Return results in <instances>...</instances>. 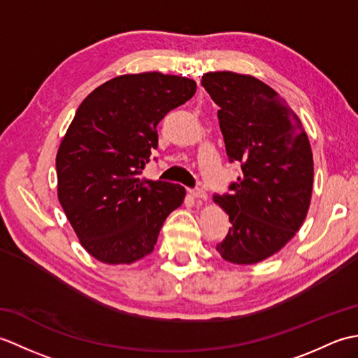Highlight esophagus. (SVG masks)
Segmentation results:
<instances>
[{
	"label": "esophagus",
	"instance_id": "1",
	"mask_svg": "<svg viewBox=\"0 0 358 358\" xmlns=\"http://www.w3.org/2000/svg\"><path fill=\"white\" fill-rule=\"evenodd\" d=\"M189 194H191L196 200H201V201L208 200V194H206V191H203V189H191Z\"/></svg>",
	"mask_w": 358,
	"mask_h": 358
}]
</instances>
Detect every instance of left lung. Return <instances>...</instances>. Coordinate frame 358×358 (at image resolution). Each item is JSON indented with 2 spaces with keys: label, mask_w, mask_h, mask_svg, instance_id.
Wrapping results in <instances>:
<instances>
[{
  "label": "left lung",
  "mask_w": 358,
  "mask_h": 358,
  "mask_svg": "<svg viewBox=\"0 0 358 358\" xmlns=\"http://www.w3.org/2000/svg\"><path fill=\"white\" fill-rule=\"evenodd\" d=\"M201 85L220 108L227 157L241 163L232 194L214 195L232 224L217 250L234 264L260 263L285 248L305 222L313 149L296 113L252 75L209 72Z\"/></svg>",
  "instance_id": "1"
}]
</instances>
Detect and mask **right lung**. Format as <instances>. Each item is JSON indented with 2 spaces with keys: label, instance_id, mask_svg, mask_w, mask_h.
Here are the masks:
<instances>
[{
  "label": "right lung",
  "instance_id": "1",
  "mask_svg": "<svg viewBox=\"0 0 358 358\" xmlns=\"http://www.w3.org/2000/svg\"><path fill=\"white\" fill-rule=\"evenodd\" d=\"M196 83L159 72L103 83L77 109L57 152L58 200L87 252L106 264H131L154 250L183 186L141 178L157 126L191 100Z\"/></svg>",
  "mask_w": 358,
  "mask_h": 358
}]
</instances>
